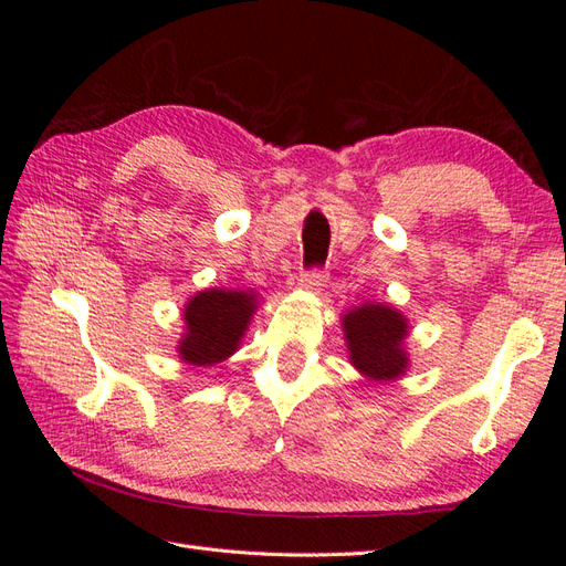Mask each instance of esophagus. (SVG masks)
<instances>
[{
  "label": "esophagus",
  "mask_w": 566,
  "mask_h": 566,
  "mask_svg": "<svg viewBox=\"0 0 566 566\" xmlns=\"http://www.w3.org/2000/svg\"><path fill=\"white\" fill-rule=\"evenodd\" d=\"M325 283H328V281H325L323 271H306V273H302V279H300V287L306 290V293H314V295L321 293Z\"/></svg>",
  "instance_id": "obj_1"
}]
</instances>
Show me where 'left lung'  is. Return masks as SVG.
<instances>
[{
  "label": "left lung",
  "instance_id": "obj_1",
  "mask_svg": "<svg viewBox=\"0 0 566 566\" xmlns=\"http://www.w3.org/2000/svg\"><path fill=\"white\" fill-rule=\"evenodd\" d=\"M408 318L391 304L364 302L342 314L349 364L368 382H397L410 368Z\"/></svg>",
  "mask_w": 566,
  "mask_h": 566
}]
</instances>
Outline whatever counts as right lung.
<instances>
[{
  "mask_svg": "<svg viewBox=\"0 0 566 566\" xmlns=\"http://www.w3.org/2000/svg\"><path fill=\"white\" fill-rule=\"evenodd\" d=\"M260 310L254 290L205 287L184 304L177 354L186 366L210 368L241 349L248 325Z\"/></svg>",
  "mask_w": 566,
  "mask_h": 566,
  "instance_id": "1",
  "label": "right lung"
}]
</instances>
